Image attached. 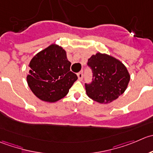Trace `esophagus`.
<instances>
[{"label":"esophagus","mask_w":153,"mask_h":153,"mask_svg":"<svg viewBox=\"0 0 153 153\" xmlns=\"http://www.w3.org/2000/svg\"><path fill=\"white\" fill-rule=\"evenodd\" d=\"M77 76H78L79 79V80L82 79V77H83V74H82V72H79V73L77 74Z\"/></svg>","instance_id":"obj_1"}]
</instances>
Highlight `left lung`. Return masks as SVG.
<instances>
[{"label":"left lung","mask_w":153,"mask_h":153,"mask_svg":"<svg viewBox=\"0 0 153 153\" xmlns=\"http://www.w3.org/2000/svg\"><path fill=\"white\" fill-rule=\"evenodd\" d=\"M88 66L93 73L92 82L85 83L88 96L100 103L117 99L127 88L130 75L126 66L109 55L97 53L88 59Z\"/></svg>","instance_id":"obj_1"}]
</instances>
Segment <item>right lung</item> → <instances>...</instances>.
<instances>
[{
	"label": "right lung",
	"mask_w": 153,
	"mask_h": 153,
	"mask_svg": "<svg viewBox=\"0 0 153 153\" xmlns=\"http://www.w3.org/2000/svg\"><path fill=\"white\" fill-rule=\"evenodd\" d=\"M71 62L62 47L51 45L38 53L29 64L27 83L42 100L54 102L65 97L77 79L70 71Z\"/></svg>",
	"instance_id": "obj_1"
}]
</instances>
